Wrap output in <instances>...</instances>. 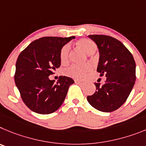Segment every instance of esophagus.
I'll return each mask as SVG.
<instances>
[{"mask_svg":"<svg viewBox=\"0 0 146 146\" xmlns=\"http://www.w3.org/2000/svg\"><path fill=\"white\" fill-rule=\"evenodd\" d=\"M74 81H75V83H76V84H80V83L82 82V81H81V80H79V79H75Z\"/></svg>","mask_w":146,"mask_h":146,"instance_id":"obj_1","label":"esophagus"}]
</instances>
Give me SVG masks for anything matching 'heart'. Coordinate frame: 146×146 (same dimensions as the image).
Instances as JSON below:
<instances>
[{
    "mask_svg": "<svg viewBox=\"0 0 146 146\" xmlns=\"http://www.w3.org/2000/svg\"><path fill=\"white\" fill-rule=\"evenodd\" d=\"M77 46L81 50L87 54H93L98 49V46L94 41L89 39H81L77 42ZM70 46L69 44H65L62 47L60 52V60L62 65H67L70 59ZM92 70L90 64L84 65H71L64 70V74L67 76L76 79H82Z\"/></svg>",
    "mask_w": 146,
    "mask_h": 146,
    "instance_id": "1",
    "label": "heart"
}]
</instances>
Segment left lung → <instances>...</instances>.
<instances>
[{
	"instance_id": "1",
	"label": "left lung",
	"mask_w": 146,
	"mask_h": 146,
	"mask_svg": "<svg viewBox=\"0 0 146 146\" xmlns=\"http://www.w3.org/2000/svg\"><path fill=\"white\" fill-rule=\"evenodd\" d=\"M97 44L100 60L97 71L106 76L104 84L94 83L96 92L87 96L93 108L102 112H112L124 104L135 84V62L131 52L119 40L106 35H89Z\"/></svg>"
}]
</instances>
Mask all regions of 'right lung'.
I'll return each instance as SVG.
<instances>
[{
  "label": "right lung",
  "mask_w": 146,
  "mask_h": 146,
  "mask_svg": "<svg viewBox=\"0 0 146 146\" xmlns=\"http://www.w3.org/2000/svg\"><path fill=\"white\" fill-rule=\"evenodd\" d=\"M73 38L74 36L40 38L19 54L14 81L22 101L31 111L40 114L52 113L65 100L68 88L74 81L61 76L54 84V80H50L48 76L60 68V50Z\"/></svg>",
  "instance_id": "add662e5"
}]
</instances>
